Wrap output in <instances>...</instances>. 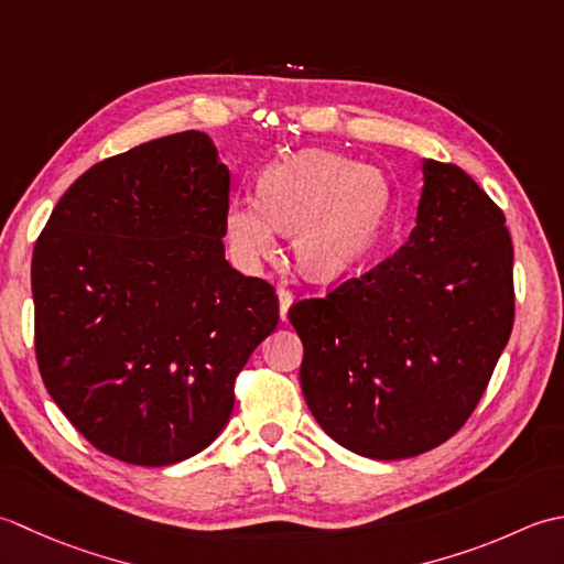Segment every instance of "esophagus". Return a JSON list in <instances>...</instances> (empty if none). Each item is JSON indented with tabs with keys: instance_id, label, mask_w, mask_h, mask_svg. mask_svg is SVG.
<instances>
[{
	"instance_id": "obj_1",
	"label": "esophagus",
	"mask_w": 564,
	"mask_h": 564,
	"mask_svg": "<svg viewBox=\"0 0 564 564\" xmlns=\"http://www.w3.org/2000/svg\"><path fill=\"white\" fill-rule=\"evenodd\" d=\"M278 299H280V316H282V321H284V318H286V312H290V306H292V302H294V296H292L290 290H284V286H280V290H278Z\"/></svg>"
}]
</instances>
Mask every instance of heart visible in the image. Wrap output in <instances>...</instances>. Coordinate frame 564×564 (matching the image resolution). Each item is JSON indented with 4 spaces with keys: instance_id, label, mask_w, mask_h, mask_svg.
<instances>
[{
    "instance_id": "obj_1",
    "label": "heart",
    "mask_w": 564,
    "mask_h": 564,
    "mask_svg": "<svg viewBox=\"0 0 564 564\" xmlns=\"http://www.w3.org/2000/svg\"><path fill=\"white\" fill-rule=\"evenodd\" d=\"M392 185L379 167L330 151H302L268 167L260 199L236 194L226 206V236L243 265L278 252L294 234L296 265L312 280H338L382 238Z\"/></svg>"
}]
</instances>
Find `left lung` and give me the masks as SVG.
I'll use <instances>...</instances> for the list:
<instances>
[{
	"label": "left lung",
	"instance_id": "obj_1",
	"mask_svg": "<svg viewBox=\"0 0 564 564\" xmlns=\"http://www.w3.org/2000/svg\"><path fill=\"white\" fill-rule=\"evenodd\" d=\"M416 226L394 256L290 321L299 382L348 451H433L475 411L513 326V246L501 209L457 165L423 160Z\"/></svg>",
	"mask_w": 564,
	"mask_h": 564
}]
</instances>
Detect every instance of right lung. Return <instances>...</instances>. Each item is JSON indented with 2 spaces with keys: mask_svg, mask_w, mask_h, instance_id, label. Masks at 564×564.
Masks as SVG:
<instances>
[{
  "mask_svg": "<svg viewBox=\"0 0 564 564\" xmlns=\"http://www.w3.org/2000/svg\"><path fill=\"white\" fill-rule=\"evenodd\" d=\"M231 172L185 131L101 160L33 248L36 360L85 438L129 465L202 453L234 382L278 328V294L224 256Z\"/></svg>",
  "mask_w": 564,
  "mask_h": 564,
  "instance_id": "right-lung-1",
  "label": "right lung"
}]
</instances>
